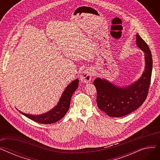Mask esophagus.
I'll list each match as a JSON object with an SVG mask.
<instances>
[{
	"label": "esophagus",
	"instance_id": "obj_1",
	"mask_svg": "<svg viewBox=\"0 0 160 160\" xmlns=\"http://www.w3.org/2000/svg\"><path fill=\"white\" fill-rule=\"evenodd\" d=\"M92 77V73L90 69H86L83 71V72L81 74L80 78L82 82L83 83H88L91 81Z\"/></svg>",
	"mask_w": 160,
	"mask_h": 160
}]
</instances>
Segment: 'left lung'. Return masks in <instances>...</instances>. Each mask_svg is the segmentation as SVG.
<instances>
[{
  "label": "left lung",
  "instance_id": "1",
  "mask_svg": "<svg viewBox=\"0 0 160 160\" xmlns=\"http://www.w3.org/2000/svg\"><path fill=\"white\" fill-rule=\"evenodd\" d=\"M136 45L145 52V71L138 81L124 88L116 86L100 78L93 82L97 92V106L110 117H121L128 115L137 110L147 98L152 75V54L148 45L138 33Z\"/></svg>",
  "mask_w": 160,
  "mask_h": 160
}]
</instances>
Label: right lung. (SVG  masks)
<instances>
[{
    "mask_svg": "<svg viewBox=\"0 0 160 160\" xmlns=\"http://www.w3.org/2000/svg\"><path fill=\"white\" fill-rule=\"evenodd\" d=\"M78 79L72 81L70 84L66 88L60 99V101L57 106H55L49 112L39 115H29L20 112L22 115L26 116L30 119L41 124H52L62 119L65 116L70 107L71 99L74 92L78 87Z\"/></svg>",
    "mask_w": 160,
    "mask_h": 160,
    "instance_id": "obj_1",
    "label": "right lung"
}]
</instances>
